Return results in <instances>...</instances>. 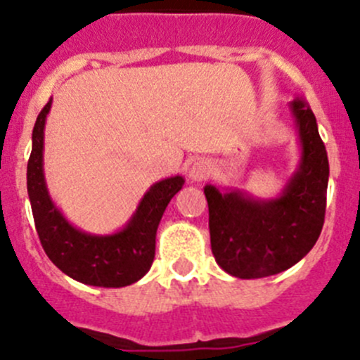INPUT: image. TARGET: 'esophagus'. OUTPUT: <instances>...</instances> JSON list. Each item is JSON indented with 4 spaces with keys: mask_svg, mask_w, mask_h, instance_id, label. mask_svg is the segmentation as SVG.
Segmentation results:
<instances>
[{
    "mask_svg": "<svg viewBox=\"0 0 360 360\" xmlns=\"http://www.w3.org/2000/svg\"><path fill=\"white\" fill-rule=\"evenodd\" d=\"M209 172H210L209 163L203 162V160H195V162L191 163L188 176H190L191 181H203V179H207Z\"/></svg>",
    "mask_w": 360,
    "mask_h": 360,
    "instance_id": "34e87169",
    "label": "esophagus"
}]
</instances>
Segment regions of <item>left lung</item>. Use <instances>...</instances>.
I'll return each instance as SVG.
<instances>
[{
  "instance_id": "1",
  "label": "left lung",
  "mask_w": 360,
  "mask_h": 360,
  "mask_svg": "<svg viewBox=\"0 0 360 360\" xmlns=\"http://www.w3.org/2000/svg\"><path fill=\"white\" fill-rule=\"evenodd\" d=\"M291 111L301 162L281 197L259 200L238 190L203 188L210 249L217 264L233 277L261 278L288 270L310 252L324 226L328 153L310 106L294 99Z\"/></svg>"
}]
</instances>
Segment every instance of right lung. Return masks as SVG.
Masks as SVG:
<instances>
[{"instance_id":"add662e5","label":"right lung","mask_w":360,"mask_h":360,"mask_svg":"<svg viewBox=\"0 0 360 360\" xmlns=\"http://www.w3.org/2000/svg\"><path fill=\"white\" fill-rule=\"evenodd\" d=\"M52 99L38 115L32 129L27 162V193L39 242L46 256L68 277L97 288H125L143 278L155 259V238L170 198L183 188L181 176L155 183L123 230L112 235H90L63 216L50 198L43 174L45 120Z\"/></svg>"}]
</instances>
